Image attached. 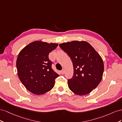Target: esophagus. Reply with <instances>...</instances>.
<instances>
[{
    "label": "esophagus",
    "instance_id": "esophagus-1",
    "mask_svg": "<svg viewBox=\"0 0 122 122\" xmlns=\"http://www.w3.org/2000/svg\"><path fill=\"white\" fill-rule=\"evenodd\" d=\"M64 72H65V71H64V69H62V70L61 71V74L63 75V74H64Z\"/></svg>",
    "mask_w": 122,
    "mask_h": 122
}]
</instances>
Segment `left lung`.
I'll list each match as a JSON object with an SVG mask.
<instances>
[{
    "instance_id": "left-lung-1",
    "label": "left lung",
    "mask_w": 122,
    "mask_h": 122,
    "mask_svg": "<svg viewBox=\"0 0 122 122\" xmlns=\"http://www.w3.org/2000/svg\"><path fill=\"white\" fill-rule=\"evenodd\" d=\"M70 57L74 75L68 80V87L77 95H85L95 89L101 81L104 63L101 57L89 43L72 41L59 45Z\"/></svg>"
}]
</instances>
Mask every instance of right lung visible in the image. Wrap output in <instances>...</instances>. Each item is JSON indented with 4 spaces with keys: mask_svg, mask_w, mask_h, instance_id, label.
Wrapping results in <instances>:
<instances>
[{
    "mask_svg": "<svg viewBox=\"0 0 122 122\" xmlns=\"http://www.w3.org/2000/svg\"><path fill=\"white\" fill-rule=\"evenodd\" d=\"M57 43L35 41L20 51L16 61L18 77L25 87L35 95H43L54 86L59 75L51 68L48 58Z\"/></svg>",
    "mask_w": 122,
    "mask_h": 122,
    "instance_id": "obj_1",
    "label": "right lung"
}]
</instances>
